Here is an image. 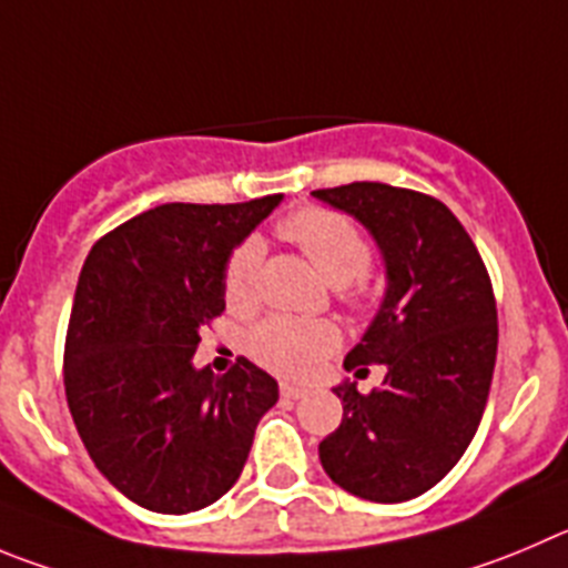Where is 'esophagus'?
<instances>
[{
	"instance_id": "34e87169",
	"label": "esophagus",
	"mask_w": 568,
	"mask_h": 568,
	"mask_svg": "<svg viewBox=\"0 0 568 568\" xmlns=\"http://www.w3.org/2000/svg\"><path fill=\"white\" fill-rule=\"evenodd\" d=\"M280 392H283V397H288V400H300V397L308 395V389L300 384H280Z\"/></svg>"
}]
</instances>
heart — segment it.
Instances as JSON below:
<instances>
[{
    "label": "heart",
    "mask_w": 568,
    "mask_h": 568,
    "mask_svg": "<svg viewBox=\"0 0 568 568\" xmlns=\"http://www.w3.org/2000/svg\"><path fill=\"white\" fill-rule=\"evenodd\" d=\"M280 235L294 243L314 263L316 272L336 285V294L353 311H367L373 302L369 285V241L362 226L342 212L305 206L280 224ZM257 241H246L232 252L224 272V296L232 311H248L257 302ZM338 327L327 320H291L272 316L248 336V349L260 364L280 375L302 378L338 347Z\"/></svg>",
    "instance_id": "heart-1"
}]
</instances>
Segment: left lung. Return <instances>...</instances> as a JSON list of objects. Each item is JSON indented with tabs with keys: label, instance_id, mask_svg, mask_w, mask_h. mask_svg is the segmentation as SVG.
I'll return each mask as SVG.
<instances>
[{
	"label": "left lung",
	"instance_id": "left-lung-1",
	"mask_svg": "<svg viewBox=\"0 0 568 568\" xmlns=\"http://www.w3.org/2000/svg\"><path fill=\"white\" fill-rule=\"evenodd\" d=\"M314 195L373 235L384 257L378 314L349 349L344 369L384 384L362 395L333 386L342 423L320 443L325 474L367 501H409L437 485L474 439L490 395L499 325L487 268L443 201L381 182Z\"/></svg>",
	"mask_w": 568,
	"mask_h": 568
}]
</instances>
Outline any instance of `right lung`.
<instances>
[{
	"label": "right lung",
	"mask_w": 568,
	"mask_h": 568,
	"mask_svg": "<svg viewBox=\"0 0 568 568\" xmlns=\"http://www.w3.org/2000/svg\"><path fill=\"white\" fill-rule=\"evenodd\" d=\"M283 195L162 204L100 237L81 268L63 347L67 404L89 457L125 499L184 516L237 481L277 381L248 358L215 378L193 364L224 314L232 248Z\"/></svg>",
	"instance_id": "add662e5"
}]
</instances>
